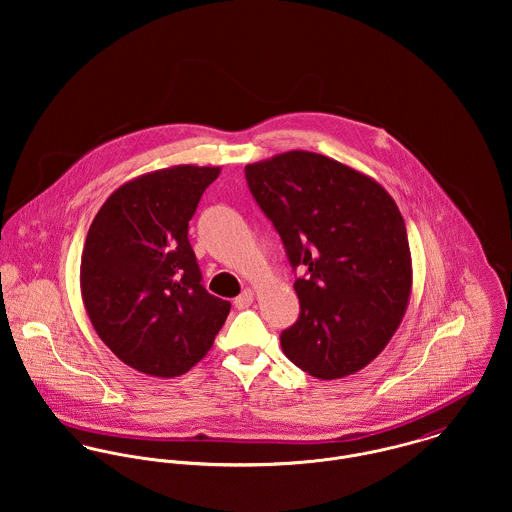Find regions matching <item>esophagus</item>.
<instances>
[{
  "label": "esophagus",
  "mask_w": 512,
  "mask_h": 512,
  "mask_svg": "<svg viewBox=\"0 0 512 512\" xmlns=\"http://www.w3.org/2000/svg\"><path fill=\"white\" fill-rule=\"evenodd\" d=\"M252 301H254V292L252 290H244L234 299V305H236V309H246V307L252 305Z\"/></svg>",
  "instance_id": "34e87169"
}]
</instances>
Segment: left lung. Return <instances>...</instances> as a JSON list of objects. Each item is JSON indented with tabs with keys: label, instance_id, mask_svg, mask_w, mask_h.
<instances>
[{
	"label": "left lung",
	"instance_id": "1",
	"mask_svg": "<svg viewBox=\"0 0 512 512\" xmlns=\"http://www.w3.org/2000/svg\"><path fill=\"white\" fill-rule=\"evenodd\" d=\"M248 187L280 232L299 319L282 333L293 365L319 380L370 365L402 323L412 293L406 224L388 191L327 155L293 149L246 165Z\"/></svg>",
	"mask_w": 512,
	"mask_h": 512
}]
</instances>
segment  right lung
<instances>
[{"label":"right lung","instance_id":"obj_1","mask_svg":"<svg viewBox=\"0 0 512 512\" xmlns=\"http://www.w3.org/2000/svg\"><path fill=\"white\" fill-rule=\"evenodd\" d=\"M220 167L173 165L118 187L92 220L80 293L102 343L149 376L173 378L213 347L230 303L201 286L189 220Z\"/></svg>","mask_w":512,"mask_h":512}]
</instances>
